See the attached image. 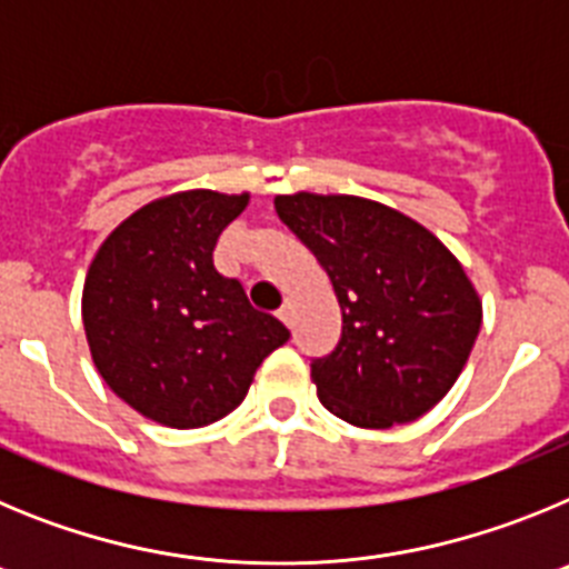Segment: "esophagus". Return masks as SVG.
<instances>
[{"mask_svg":"<svg viewBox=\"0 0 569 569\" xmlns=\"http://www.w3.org/2000/svg\"><path fill=\"white\" fill-rule=\"evenodd\" d=\"M276 316H279V319L284 321V325H288V328H290V325H293V305H290V301H284V305H281L279 313H276Z\"/></svg>","mask_w":569,"mask_h":569,"instance_id":"34e87169","label":"esophagus"}]
</instances>
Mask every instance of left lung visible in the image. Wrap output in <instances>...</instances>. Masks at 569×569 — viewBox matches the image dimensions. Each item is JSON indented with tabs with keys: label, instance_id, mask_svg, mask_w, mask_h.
Returning a JSON list of instances; mask_svg holds the SVG:
<instances>
[{
	"label": "left lung",
	"instance_id": "left-lung-1",
	"mask_svg": "<svg viewBox=\"0 0 569 569\" xmlns=\"http://www.w3.org/2000/svg\"><path fill=\"white\" fill-rule=\"evenodd\" d=\"M276 213L333 281L341 339L313 359L319 401L385 430L425 416L465 370L481 299L461 261L410 216L361 196H276Z\"/></svg>",
	"mask_w": 569,
	"mask_h": 569
}]
</instances>
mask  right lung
<instances>
[{"label":"right lung","instance_id":"obj_1","mask_svg":"<svg viewBox=\"0 0 569 569\" xmlns=\"http://www.w3.org/2000/svg\"><path fill=\"white\" fill-rule=\"evenodd\" d=\"M250 196L184 190L128 216L97 250L82 290L90 356L144 419L204 427L244 401L290 330L213 268L222 230Z\"/></svg>","mask_w":569,"mask_h":569}]
</instances>
